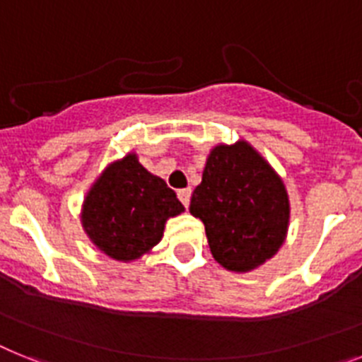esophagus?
Instances as JSON below:
<instances>
[{"label":"esophagus","instance_id":"esophagus-1","mask_svg":"<svg viewBox=\"0 0 362 362\" xmlns=\"http://www.w3.org/2000/svg\"><path fill=\"white\" fill-rule=\"evenodd\" d=\"M178 199H180V202L184 206H189V199H191V189H178Z\"/></svg>","mask_w":362,"mask_h":362}]
</instances>
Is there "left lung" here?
Segmentation results:
<instances>
[{"label":"left lung","instance_id":"1","mask_svg":"<svg viewBox=\"0 0 362 362\" xmlns=\"http://www.w3.org/2000/svg\"><path fill=\"white\" fill-rule=\"evenodd\" d=\"M189 211L204 223L214 259L232 272H250L276 256L289 230L284 180L245 139L209 151Z\"/></svg>","mask_w":362,"mask_h":362}]
</instances>
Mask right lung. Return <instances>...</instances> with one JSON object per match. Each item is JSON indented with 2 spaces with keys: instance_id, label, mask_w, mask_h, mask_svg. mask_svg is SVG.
Returning a JSON list of instances; mask_svg holds the SVG:
<instances>
[{
  "instance_id": "1",
  "label": "right lung",
  "mask_w": 362,
  "mask_h": 362,
  "mask_svg": "<svg viewBox=\"0 0 362 362\" xmlns=\"http://www.w3.org/2000/svg\"><path fill=\"white\" fill-rule=\"evenodd\" d=\"M182 211L175 191L129 153L97 176L84 197L81 223L97 250L130 263L153 250L167 221Z\"/></svg>"
}]
</instances>
